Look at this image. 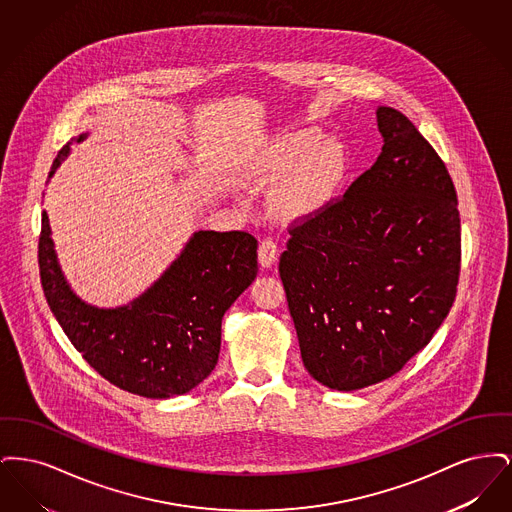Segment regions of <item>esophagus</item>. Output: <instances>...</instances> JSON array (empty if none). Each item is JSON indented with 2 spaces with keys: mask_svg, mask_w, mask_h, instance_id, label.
Listing matches in <instances>:
<instances>
[{
  "mask_svg": "<svg viewBox=\"0 0 512 512\" xmlns=\"http://www.w3.org/2000/svg\"><path fill=\"white\" fill-rule=\"evenodd\" d=\"M280 255V247L274 238H265L259 245V263L265 268L274 267Z\"/></svg>",
  "mask_w": 512,
  "mask_h": 512,
  "instance_id": "obj_1",
  "label": "esophagus"
}]
</instances>
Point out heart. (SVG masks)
<instances>
[{
	"instance_id": "1",
	"label": "heart",
	"mask_w": 512,
	"mask_h": 512,
	"mask_svg": "<svg viewBox=\"0 0 512 512\" xmlns=\"http://www.w3.org/2000/svg\"><path fill=\"white\" fill-rule=\"evenodd\" d=\"M345 174V149L334 140H322L317 128L274 138L244 167V178L253 188L278 184L272 205L284 219H307L324 211L340 192Z\"/></svg>"
}]
</instances>
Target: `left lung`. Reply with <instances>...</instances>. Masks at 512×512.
I'll return each instance as SVG.
<instances>
[{"label": "left lung", "instance_id": "obj_1", "mask_svg": "<svg viewBox=\"0 0 512 512\" xmlns=\"http://www.w3.org/2000/svg\"><path fill=\"white\" fill-rule=\"evenodd\" d=\"M376 163L324 211L292 222L280 278L303 365L332 390L399 372L453 307L461 274L457 192L413 122L378 107Z\"/></svg>", "mask_w": 512, "mask_h": 512}]
</instances>
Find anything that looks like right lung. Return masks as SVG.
Here are the masks:
<instances>
[{
    "label": "right lung",
    "instance_id": "1",
    "mask_svg": "<svg viewBox=\"0 0 512 512\" xmlns=\"http://www.w3.org/2000/svg\"><path fill=\"white\" fill-rule=\"evenodd\" d=\"M67 151L69 146L57 153L49 176ZM49 234L44 211L38 265L49 309L76 351L109 384L149 399H167L194 390L213 372L222 317L257 276L253 234L195 232L171 268L119 309H98L74 295Z\"/></svg>",
    "mask_w": 512,
    "mask_h": 512
}]
</instances>
